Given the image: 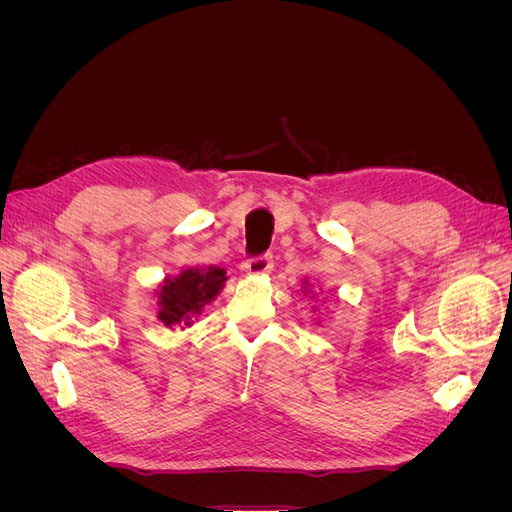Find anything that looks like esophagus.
I'll list each match as a JSON object with an SVG mask.
<instances>
[{"label": "esophagus", "mask_w": 512, "mask_h": 512, "mask_svg": "<svg viewBox=\"0 0 512 512\" xmlns=\"http://www.w3.org/2000/svg\"><path fill=\"white\" fill-rule=\"evenodd\" d=\"M273 269V258L271 254H260L254 258L245 260V271L250 275H265Z\"/></svg>", "instance_id": "obj_1"}]
</instances>
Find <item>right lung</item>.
Wrapping results in <instances>:
<instances>
[{
    "label": "right lung",
    "instance_id": "right-lung-1",
    "mask_svg": "<svg viewBox=\"0 0 512 512\" xmlns=\"http://www.w3.org/2000/svg\"><path fill=\"white\" fill-rule=\"evenodd\" d=\"M226 273L220 267L209 269H185L177 277H166L158 290V318L166 327L190 322L200 309L209 305L224 288Z\"/></svg>",
    "mask_w": 512,
    "mask_h": 512
}]
</instances>
